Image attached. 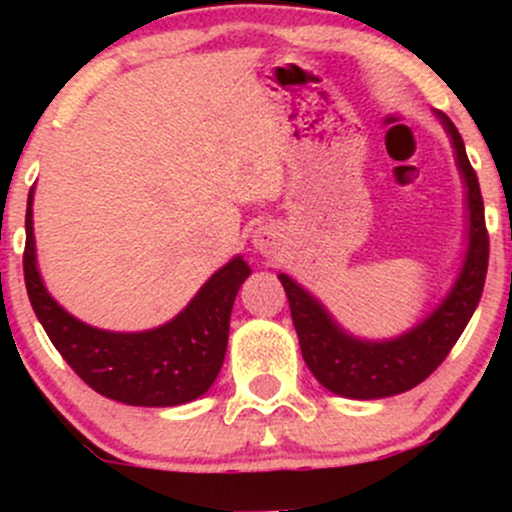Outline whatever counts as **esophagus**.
<instances>
[{
    "instance_id": "1",
    "label": "esophagus",
    "mask_w": 512,
    "mask_h": 512,
    "mask_svg": "<svg viewBox=\"0 0 512 512\" xmlns=\"http://www.w3.org/2000/svg\"><path fill=\"white\" fill-rule=\"evenodd\" d=\"M276 240H279V236H276L274 228L269 226H260L255 233H252V245H255L262 255H272L276 248Z\"/></svg>"
}]
</instances>
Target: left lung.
<instances>
[{"instance_id": "left-lung-1", "label": "left lung", "mask_w": 512, "mask_h": 512, "mask_svg": "<svg viewBox=\"0 0 512 512\" xmlns=\"http://www.w3.org/2000/svg\"><path fill=\"white\" fill-rule=\"evenodd\" d=\"M448 132L455 161L467 187V252L455 284L433 313L409 332L383 342H368L344 332L327 308L291 276L279 274L301 342L303 361L317 383L349 399H380L407 392L436 370L477 310L489 267V233L484 223V199L469 163L464 142L450 117L436 113Z\"/></svg>"}]
</instances>
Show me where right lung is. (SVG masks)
Returning a JSON list of instances; mask_svg holds the SVG:
<instances>
[{
    "label": "right lung",
    "mask_w": 512,
    "mask_h": 512,
    "mask_svg": "<svg viewBox=\"0 0 512 512\" xmlns=\"http://www.w3.org/2000/svg\"><path fill=\"white\" fill-rule=\"evenodd\" d=\"M33 190L26 209L23 279L50 342L98 395L132 407H178L214 385L228 346L231 310L250 276L243 257L223 264L187 308L146 332H108L76 320L45 289L35 262Z\"/></svg>",
    "instance_id": "obj_1"
}]
</instances>
